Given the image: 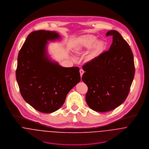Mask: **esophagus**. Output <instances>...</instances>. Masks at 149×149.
<instances>
[{
  "instance_id": "34e87169",
  "label": "esophagus",
  "mask_w": 149,
  "mask_h": 149,
  "mask_svg": "<svg viewBox=\"0 0 149 149\" xmlns=\"http://www.w3.org/2000/svg\"><path fill=\"white\" fill-rule=\"evenodd\" d=\"M84 73V71L82 69H80V76H81V77H82V76H83V74Z\"/></svg>"
}]
</instances>
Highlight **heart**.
Masks as SVG:
<instances>
[{"mask_svg": "<svg viewBox=\"0 0 149 149\" xmlns=\"http://www.w3.org/2000/svg\"><path fill=\"white\" fill-rule=\"evenodd\" d=\"M95 47V53H97L103 50L105 47V43L103 41H98L97 38L95 36L86 34L81 37L76 45V51L81 53L86 49H89Z\"/></svg>", "mask_w": 149, "mask_h": 149, "instance_id": "obj_1", "label": "heart"}]
</instances>
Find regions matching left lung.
Instances as JSON below:
<instances>
[{
	"label": "left lung",
	"instance_id": "left-lung-1",
	"mask_svg": "<svg viewBox=\"0 0 149 149\" xmlns=\"http://www.w3.org/2000/svg\"><path fill=\"white\" fill-rule=\"evenodd\" d=\"M109 36L113 39L109 49L83 66L82 80L88 86L86 102L97 112L109 111L122 104L135 74L129 45L116 30L108 31L106 36Z\"/></svg>",
	"mask_w": 149,
	"mask_h": 149
}]
</instances>
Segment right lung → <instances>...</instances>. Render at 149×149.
Returning <instances> with one entry per match:
<instances>
[{
    "label": "right lung",
    "mask_w": 149,
    "mask_h": 149,
    "mask_svg": "<svg viewBox=\"0 0 149 149\" xmlns=\"http://www.w3.org/2000/svg\"><path fill=\"white\" fill-rule=\"evenodd\" d=\"M55 31L29 34L18 57L16 79L23 99L36 110L52 113L62 106L68 93L80 81L79 68H64L46 53L47 41L59 39Z\"/></svg>",
    "instance_id": "right-lung-1"
}]
</instances>
